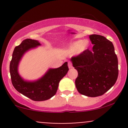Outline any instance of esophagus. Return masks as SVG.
I'll return each mask as SVG.
<instances>
[{"mask_svg": "<svg viewBox=\"0 0 128 128\" xmlns=\"http://www.w3.org/2000/svg\"><path fill=\"white\" fill-rule=\"evenodd\" d=\"M68 66L69 68H72L73 67L72 63L70 62V61H68Z\"/></svg>", "mask_w": 128, "mask_h": 128, "instance_id": "esophagus-1", "label": "esophagus"}]
</instances>
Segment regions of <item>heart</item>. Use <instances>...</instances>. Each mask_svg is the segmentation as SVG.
<instances>
[{
    "label": "heart",
    "instance_id": "b5f03b06",
    "mask_svg": "<svg viewBox=\"0 0 128 128\" xmlns=\"http://www.w3.org/2000/svg\"><path fill=\"white\" fill-rule=\"evenodd\" d=\"M88 46V42L86 40L76 41L70 46L68 51L70 53L80 54L84 52Z\"/></svg>",
    "mask_w": 128,
    "mask_h": 128
}]
</instances>
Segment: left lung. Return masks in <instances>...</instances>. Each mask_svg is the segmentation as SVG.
I'll list each match as a JSON object with an SVG mask.
<instances>
[{"mask_svg": "<svg viewBox=\"0 0 128 128\" xmlns=\"http://www.w3.org/2000/svg\"><path fill=\"white\" fill-rule=\"evenodd\" d=\"M92 50L87 49L72 57L73 66L78 73L75 80L77 90L88 97L102 96L115 84L118 78V60L112 42L105 36H89Z\"/></svg>", "mask_w": 128, "mask_h": 128, "instance_id": "left-lung-1", "label": "left lung"}]
</instances>
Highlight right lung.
<instances>
[{"label":"right lung","instance_id":"add662e5","mask_svg":"<svg viewBox=\"0 0 128 128\" xmlns=\"http://www.w3.org/2000/svg\"><path fill=\"white\" fill-rule=\"evenodd\" d=\"M40 42L38 40L26 39L14 48L10 62V72L12 84L17 92L34 101H44L55 94L60 80L68 71L67 62L61 67L49 70L42 78L36 80H24L19 74L18 68L24 54L29 50L36 49Z\"/></svg>","mask_w":128,"mask_h":128}]
</instances>
